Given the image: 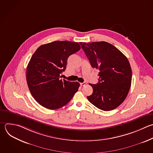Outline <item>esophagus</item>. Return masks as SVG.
Segmentation results:
<instances>
[{
	"mask_svg": "<svg viewBox=\"0 0 153 153\" xmlns=\"http://www.w3.org/2000/svg\"><path fill=\"white\" fill-rule=\"evenodd\" d=\"M86 82H82V83H80V85H81V86H84V85H86Z\"/></svg>",
	"mask_w": 153,
	"mask_h": 153,
	"instance_id": "esophagus-1",
	"label": "esophagus"
}]
</instances>
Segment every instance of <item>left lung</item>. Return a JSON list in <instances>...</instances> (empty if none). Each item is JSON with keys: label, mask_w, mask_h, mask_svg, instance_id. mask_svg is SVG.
<instances>
[{"label": "left lung", "mask_w": 153, "mask_h": 153, "mask_svg": "<svg viewBox=\"0 0 153 153\" xmlns=\"http://www.w3.org/2000/svg\"><path fill=\"white\" fill-rule=\"evenodd\" d=\"M79 44L92 68L100 71L99 82L89 84L93 91L87 99L101 110L115 109L124 102L131 86V69L127 58L105 41Z\"/></svg>", "instance_id": "1"}]
</instances>
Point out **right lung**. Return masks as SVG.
Masks as SVG:
<instances>
[{"label": "right lung", "instance_id": "1", "mask_svg": "<svg viewBox=\"0 0 153 153\" xmlns=\"http://www.w3.org/2000/svg\"><path fill=\"white\" fill-rule=\"evenodd\" d=\"M81 48L78 42L54 41L40 46L27 67L29 90L41 106L56 109L66 105L78 91L80 84L60 78L66 68L68 57Z\"/></svg>", "mask_w": 153, "mask_h": 153}]
</instances>
